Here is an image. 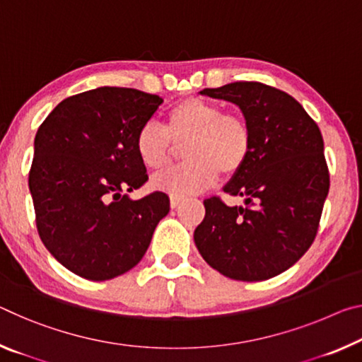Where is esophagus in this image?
<instances>
[{"mask_svg": "<svg viewBox=\"0 0 362 362\" xmlns=\"http://www.w3.org/2000/svg\"><path fill=\"white\" fill-rule=\"evenodd\" d=\"M180 203H182V199H180V198L170 197V206H172V208H177V206H179Z\"/></svg>", "mask_w": 362, "mask_h": 362, "instance_id": "obj_1", "label": "esophagus"}]
</instances>
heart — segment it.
Returning <instances> with one entry per match:
<instances>
[{"label":"heart","mask_w":362,"mask_h":362,"mask_svg":"<svg viewBox=\"0 0 362 362\" xmlns=\"http://www.w3.org/2000/svg\"><path fill=\"white\" fill-rule=\"evenodd\" d=\"M172 141L183 146L187 163L153 179V187L175 198L206 190L219 177L233 175L245 168L251 153V132L245 119L226 114L216 103L188 98L170 109L164 129L148 122L135 136L140 163L150 170L163 169L172 156Z\"/></svg>","instance_id":"b5f03b06"}]
</instances>
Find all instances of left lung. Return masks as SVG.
Listing matches in <instances>:
<instances>
[{"label":"left lung","instance_id":"obj_1","mask_svg":"<svg viewBox=\"0 0 362 362\" xmlns=\"http://www.w3.org/2000/svg\"><path fill=\"white\" fill-rule=\"evenodd\" d=\"M199 95L240 107L251 132V153L223 187L245 198V206L204 199L194 245L228 279L275 277L306 253L317 233L330 187L322 135L293 96L269 85L235 82Z\"/></svg>","mask_w":362,"mask_h":362}]
</instances>
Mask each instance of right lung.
<instances>
[{
	"label": "right lung",
	"instance_id": "1",
	"mask_svg": "<svg viewBox=\"0 0 362 362\" xmlns=\"http://www.w3.org/2000/svg\"><path fill=\"white\" fill-rule=\"evenodd\" d=\"M160 103L135 88L100 87L61 101L40 125L28 174L38 233L80 277L103 282L130 271L168 216L163 192L122 194L148 180L135 136Z\"/></svg>",
	"mask_w": 362,
	"mask_h": 362
}]
</instances>
